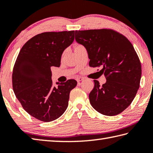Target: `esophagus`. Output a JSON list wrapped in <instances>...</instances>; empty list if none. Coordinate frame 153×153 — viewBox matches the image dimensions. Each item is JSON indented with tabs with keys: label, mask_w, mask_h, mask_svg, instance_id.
I'll use <instances>...</instances> for the list:
<instances>
[{
	"label": "esophagus",
	"mask_w": 153,
	"mask_h": 153,
	"mask_svg": "<svg viewBox=\"0 0 153 153\" xmlns=\"http://www.w3.org/2000/svg\"><path fill=\"white\" fill-rule=\"evenodd\" d=\"M76 80H77V82H79L83 81V80H84V78H83V77H77Z\"/></svg>",
	"instance_id": "obj_1"
}]
</instances>
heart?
Instances as JSON below:
<instances>
[{
    "label": "heart",
    "instance_id": "obj_1",
    "mask_svg": "<svg viewBox=\"0 0 153 153\" xmlns=\"http://www.w3.org/2000/svg\"><path fill=\"white\" fill-rule=\"evenodd\" d=\"M81 46H80V45H76V48H75V49L79 48V47H81Z\"/></svg>",
    "mask_w": 153,
    "mask_h": 153
}]
</instances>
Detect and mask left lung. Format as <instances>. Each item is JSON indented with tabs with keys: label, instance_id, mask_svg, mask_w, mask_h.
I'll use <instances>...</instances> for the list:
<instances>
[{
	"label": "left lung",
	"instance_id": "8db88e82",
	"mask_svg": "<svg viewBox=\"0 0 153 153\" xmlns=\"http://www.w3.org/2000/svg\"><path fill=\"white\" fill-rule=\"evenodd\" d=\"M76 42L86 48L89 65L102 67L106 77L100 86L94 80L89 94L92 107L107 116L118 115L129 106L140 87L141 63L133 45L125 36L112 30L76 31Z\"/></svg>",
	"mask_w": 153,
	"mask_h": 153
}]
</instances>
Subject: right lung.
I'll return each instance as SVG.
<instances>
[{
  "label": "right lung",
  "instance_id": "1",
  "mask_svg": "<svg viewBox=\"0 0 153 153\" xmlns=\"http://www.w3.org/2000/svg\"><path fill=\"white\" fill-rule=\"evenodd\" d=\"M75 31L44 32L23 46L15 61L13 89L24 109L37 120L50 122L63 115L68 107L75 79L53 86L51 67H60L63 51L74 40Z\"/></svg>",
  "mask_w": 153,
  "mask_h": 153
}]
</instances>
